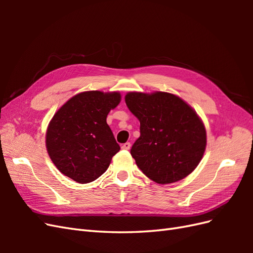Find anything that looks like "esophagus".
I'll list each match as a JSON object with an SVG mask.
<instances>
[{
  "label": "esophagus",
  "mask_w": 253,
  "mask_h": 253,
  "mask_svg": "<svg viewBox=\"0 0 253 253\" xmlns=\"http://www.w3.org/2000/svg\"><path fill=\"white\" fill-rule=\"evenodd\" d=\"M121 149L122 150H129V149H131V143H129V142L124 143L121 145Z\"/></svg>",
  "instance_id": "obj_1"
}]
</instances>
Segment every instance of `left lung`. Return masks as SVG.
I'll list each match as a JSON object with an SVG mask.
<instances>
[{"instance_id": "1", "label": "left lung", "mask_w": 253, "mask_h": 253, "mask_svg": "<svg viewBox=\"0 0 253 253\" xmlns=\"http://www.w3.org/2000/svg\"><path fill=\"white\" fill-rule=\"evenodd\" d=\"M128 110L140 121L131 149L137 167L157 183L178 181L194 171L206 150V128L189 104L170 93L132 91Z\"/></svg>"}]
</instances>
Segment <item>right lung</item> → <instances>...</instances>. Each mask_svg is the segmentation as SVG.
<instances>
[{
	"label": "right lung",
	"mask_w": 253,
	"mask_h": 253,
	"mask_svg": "<svg viewBox=\"0 0 253 253\" xmlns=\"http://www.w3.org/2000/svg\"><path fill=\"white\" fill-rule=\"evenodd\" d=\"M120 99L118 91H83L53 115L46 132V149L61 173L87 183L108 170L120 147L106 117Z\"/></svg>",
	"instance_id": "add662e5"
}]
</instances>
